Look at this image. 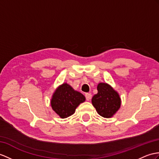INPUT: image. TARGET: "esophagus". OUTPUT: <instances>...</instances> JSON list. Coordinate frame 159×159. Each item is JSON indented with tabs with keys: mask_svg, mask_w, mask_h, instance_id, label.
<instances>
[{
	"mask_svg": "<svg viewBox=\"0 0 159 159\" xmlns=\"http://www.w3.org/2000/svg\"><path fill=\"white\" fill-rule=\"evenodd\" d=\"M85 96H86V100H88H88H90L92 95H91V94H90V93H86V94H85Z\"/></svg>",
	"mask_w": 159,
	"mask_h": 159,
	"instance_id": "obj_1",
	"label": "esophagus"
}]
</instances>
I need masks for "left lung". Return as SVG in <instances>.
<instances>
[{
    "instance_id": "1",
    "label": "left lung",
    "mask_w": 159,
    "mask_h": 159,
    "mask_svg": "<svg viewBox=\"0 0 159 159\" xmlns=\"http://www.w3.org/2000/svg\"><path fill=\"white\" fill-rule=\"evenodd\" d=\"M97 90L98 93L92 99L93 106L100 116L111 117L121 106V98L118 93L106 83H100Z\"/></svg>"
}]
</instances>
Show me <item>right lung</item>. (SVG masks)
I'll return each mask as SVG.
<instances>
[{
  "label": "right lung",
  "mask_w": 159,
  "mask_h": 159,
  "mask_svg": "<svg viewBox=\"0 0 159 159\" xmlns=\"http://www.w3.org/2000/svg\"><path fill=\"white\" fill-rule=\"evenodd\" d=\"M86 100L85 96L73 89L67 84H63L58 88L51 99L53 111L61 118H67L75 113L79 104Z\"/></svg>",
  "instance_id": "obj_1"
}]
</instances>
